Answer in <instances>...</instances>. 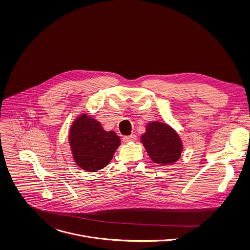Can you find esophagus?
Instances as JSON below:
<instances>
[{
	"mask_svg": "<svg viewBox=\"0 0 250 250\" xmlns=\"http://www.w3.org/2000/svg\"><path fill=\"white\" fill-rule=\"evenodd\" d=\"M123 141L125 143H131V142H136L137 141V136L136 135H130V136H125L123 137Z\"/></svg>",
	"mask_w": 250,
	"mask_h": 250,
	"instance_id": "obj_1",
	"label": "esophagus"
}]
</instances>
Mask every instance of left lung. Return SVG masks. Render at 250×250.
Returning a JSON list of instances; mask_svg holds the SVG:
<instances>
[{"label":"left lung","mask_w":250,"mask_h":250,"mask_svg":"<svg viewBox=\"0 0 250 250\" xmlns=\"http://www.w3.org/2000/svg\"><path fill=\"white\" fill-rule=\"evenodd\" d=\"M141 141L150 159L161 166L176 163L183 152L181 137L170 125L165 122H148Z\"/></svg>","instance_id":"8db88e82"}]
</instances>
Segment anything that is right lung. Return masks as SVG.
I'll list each match as a JSON object with an SVG mask.
<instances>
[{"instance_id": "1", "label": "right lung", "mask_w": 250, "mask_h": 250, "mask_svg": "<svg viewBox=\"0 0 250 250\" xmlns=\"http://www.w3.org/2000/svg\"><path fill=\"white\" fill-rule=\"evenodd\" d=\"M68 143L76 165L95 172L106 167L120 145V139L113 131H106L95 118L83 112L69 128Z\"/></svg>"}]
</instances>
